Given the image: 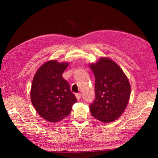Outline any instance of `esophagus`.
<instances>
[{"instance_id": "34e87169", "label": "esophagus", "mask_w": 158, "mask_h": 158, "mask_svg": "<svg viewBox=\"0 0 158 158\" xmlns=\"http://www.w3.org/2000/svg\"><path fill=\"white\" fill-rule=\"evenodd\" d=\"M75 95H76V98H77V99H80L81 98V94L79 93L75 94Z\"/></svg>"}]
</instances>
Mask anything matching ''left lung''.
Instances as JSON below:
<instances>
[{
    "instance_id": "1",
    "label": "left lung",
    "mask_w": 158,
    "mask_h": 158,
    "mask_svg": "<svg viewBox=\"0 0 158 158\" xmlns=\"http://www.w3.org/2000/svg\"><path fill=\"white\" fill-rule=\"evenodd\" d=\"M95 76V97L89 105L92 115L103 123H110L120 117L127 107L131 85L119 66L109 58H101L90 64Z\"/></svg>"
}]
</instances>
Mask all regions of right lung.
Masks as SVG:
<instances>
[{
	"instance_id": "1",
	"label": "right lung",
	"mask_w": 158,
	"mask_h": 158,
	"mask_svg": "<svg viewBox=\"0 0 158 158\" xmlns=\"http://www.w3.org/2000/svg\"><path fill=\"white\" fill-rule=\"evenodd\" d=\"M69 63L50 60L36 72L31 88V101L40 115L56 123L67 117L76 98L62 74Z\"/></svg>"
}]
</instances>
